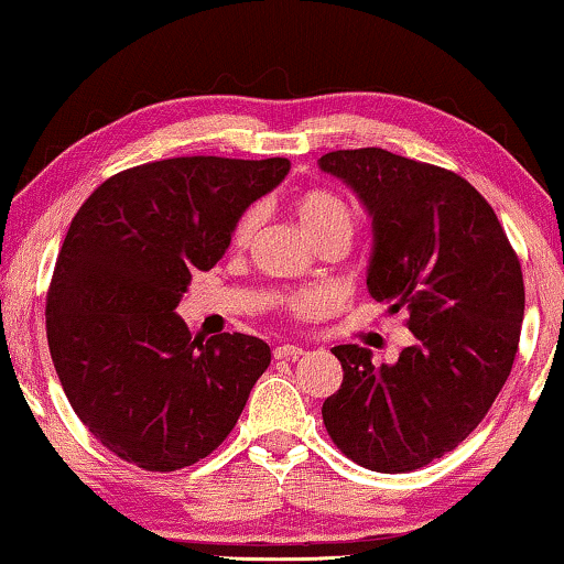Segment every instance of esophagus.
<instances>
[{
  "instance_id": "esophagus-1",
  "label": "esophagus",
  "mask_w": 564,
  "mask_h": 564,
  "mask_svg": "<svg viewBox=\"0 0 564 564\" xmlns=\"http://www.w3.org/2000/svg\"><path fill=\"white\" fill-rule=\"evenodd\" d=\"M300 354H303V346H297V344L274 346V359H297Z\"/></svg>"
}]
</instances>
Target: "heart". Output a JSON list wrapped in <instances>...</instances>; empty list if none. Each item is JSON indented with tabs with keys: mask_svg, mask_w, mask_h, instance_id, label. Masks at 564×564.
I'll list each match as a JSON object with an SVG mask.
<instances>
[{
	"mask_svg": "<svg viewBox=\"0 0 564 564\" xmlns=\"http://www.w3.org/2000/svg\"><path fill=\"white\" fill-rule=\"evenodd\" d=\"M295 215L311 241H318V238L330 236V234H344L351 238L354 226H357L354 207L346 203L341 195H336V192H328V189L303 192V195L295 199ZM257 226H259V210L243 213L241 220H238L234 228V243L238 246L249 243V238L253 236ZM315 305H318V297L313 295H297L290 300V307L297 313L313 311Z\"/></svg>",
	"mask_w": 564,
	"mask_h": 564,
	"instance_id": "1",
	"label": "heart"
}]
</instances>
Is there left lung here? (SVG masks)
Wrapping results in <instances>:
<instances>
[{"instance_id": "8db88e82", "label": "left lung", "mask_w": 564, "mask_h": 564, "mask_svg": "<svg viewBox=\"0 0 564 564\" xmlns=\"http://www.w3.org/2000/svg\"><path fill=\"white\" fill-rule=\"evenodd\" d=\"M318 166L372 218L367 290L390 313L405 307L415 336L382 367L361 346H334L344 382L323 423L357 465L411 473L465 442L511 375L521 264L492 207L454 172L384 149L330 151Z\"/></svg>"}]
</instances>
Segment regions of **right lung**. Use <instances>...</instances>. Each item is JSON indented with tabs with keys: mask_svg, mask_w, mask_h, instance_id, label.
<instances>
[{
	"mask_svg": "<svg viewBox=\"0 0 564 564\" xmlns=\"http://www.w3.org/2000/svg\"><path fill=\"white\" fill-rule=\"evenodd\" d=\"M288 172V159L153 161L110 176L74 215L45 330L74 413L120 459L172 473L236 426L272 351L246 334L192 338L176 305Z\"/></svg>",
	"mask_w": 564,
	"mask_h": 564,
	"instance_id": "obj_1",
	"label": "right lung"
}]
</instances>
